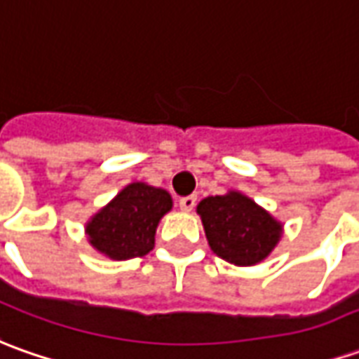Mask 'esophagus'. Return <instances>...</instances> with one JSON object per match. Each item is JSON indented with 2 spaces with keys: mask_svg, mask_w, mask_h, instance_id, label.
<instances>
[{
  "mask_svg": "<svg viewBox=\"0 0 359 359\" xmlns=\"http://www.w3.org/2000/svg\"><path fill=\"white\" fill-rule=\"evenodd\" d=\"M179 206H180V210L190 212L194 206H196V196H194V194H192V196H182V198L179 200Z\"/></svg>",
  "mask_w": 359,
  "mask_h": 359,
  "instance_id": "esophagus-1",
  "label": "esophagus"
}]
</instances>
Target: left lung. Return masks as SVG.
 I'll use <instances>...</instances> for the list:
<instances>
[{
  "instance_id": "1",
  "label": "left lung",
  "mask_w": 359,
  "mask_h": 359,
  "mask_svg": "<svg viewBox=\"0 0 359 359\" xmlns=\"http://www.w3.org/2000/svg\"><path fill=\"white\" fill-rule=\"evenodd\" d=\"M196 212L212 251L240 267L263 262L281 240V222L236 190L200 200Z\"/></svg>"
}]
</instances>
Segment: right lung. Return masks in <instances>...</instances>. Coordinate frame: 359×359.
<instances>
[{
    "label": "right lung",
    "mask_w": 359,
    "mask_h": 359,
    "mask_svg": "<svg viewBox=\"0 0 359 359\" xmlns=\"http://www.w3.org/2000/svg\"><path fill=\"white\" fill-rule=\"evenodd\" d=\"M170 208L167 190L131 182L88 222V241L116 262L147 255L155 245L159 220Z\"/></svg>",
    "instance_id": "obj_1"
}]
</instances>
